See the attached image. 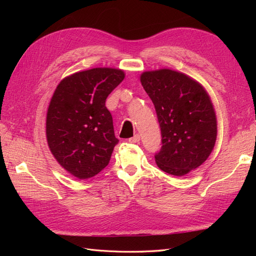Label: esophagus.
<instances>
[{
    "label": "esophagus",
    "instance_id": "34e87169",
    "mask_svg": "<svg viewBox=\"0 0 256 256\" xmlns=\"http://www.w3.org/2000/svg\"><path fill=\"white\" fill-rule=\"evenodd\" d=\"M140 140H141L140 136H138V134H136L134 138H130L128 141H129V143H138V142H140Z\"/></svg>",
    "mask_w": 256,
    "mask_h": 256
}]
</instances>
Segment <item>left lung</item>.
I'll return each mask as SVG.
<instances>
[{"label": "left lung", "mask_w": 256, "mask_h": 256, "mask_svg": "<svg viewBox=\"0 0 256 256\" xmlns=\"http://www.w3.org/2000/svg\"><path fill=\"white\" fill-rule=\"evenodd\" d=\"M141 83L157 112L162 147L154 161L162 171L184 176L202 166L216 140V116L207 90L168 68L144 72Z\"/></svg>", "instance_id": "1"}]
</instances>
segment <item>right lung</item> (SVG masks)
I'll return each instance as SVG.
<instances>
[{
  "instance_id": "obj_1",
  "label": "right lung",
  "mask_w": 256,
  "mask_h": 256,
  "mask_svg": "<svg viewBox=\"0 0 256 256\" xmlns=\"http://www.w3.org/2000/svg\"><path fill=\"white\" fill-rule=\"evenodd\" d=\"M124 78L122 69L92 68L66 76L53 92L46 118L48 146L58 164L79 180L102 171L118 143L106 99Z\"/></svg>"
}]
</instances>
